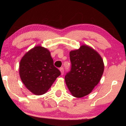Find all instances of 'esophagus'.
Segmentation results:
<instances>
[{
	"label": "esophagus",
	"instance_id": "34e87169",
	"mask_svg": "<svg viewBox=\"0 0 126 126\" xmlns=\"http://www.w3.org/2000/svg\"><path fill=\"white\" fill-rule=\"evenodd\" d=\"M60 71L61 72L62 75H63V74H64V68H63V67L60 68Z\"/></svg>",
	"mask_w": 126,
	"mask_h": 126
}]
</instances>
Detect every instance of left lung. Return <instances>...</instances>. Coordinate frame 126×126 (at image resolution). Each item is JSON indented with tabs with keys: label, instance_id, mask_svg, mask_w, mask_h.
Listing matches in <instances>:
<instances>
[{
	"label": "left lung",
	"instance_id": "left-lung-1",
	"mask_svg": "<svg viewBox=\"0 0 126 126\" xmlns=\"http://www.w3.org/2000/svg\"><path fill=\"white\" fill-rule=\"evenodd\" d=\"M71 71L66 74L65 81L74 97L81 98L89 94L98 83L104 71V64L96 51L82 46L69 53Z\"/></svg>",
	"mask_w": 126,
	"mask_h": 126
}]
</instances>
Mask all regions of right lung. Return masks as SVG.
Listing matches in <instances>:
<instances>
[{
  "instance_id": "right-lung-1",
  "label": "right lung",
  "mask_w": 126,
  "mask_h": 126,
  "mask_svg": "<svg viewBox=\"0 0 126 126\" xmlns=\"http://www.w3.org/2000/svg\"><path fill=\"white\" fill-rule=\"evenodd\" d=\"M19 74L28 90L35 95H42L50 88L61 72L54 65L49 51L37 46L21 59Z\"/></svg>"
}]
</instances>
